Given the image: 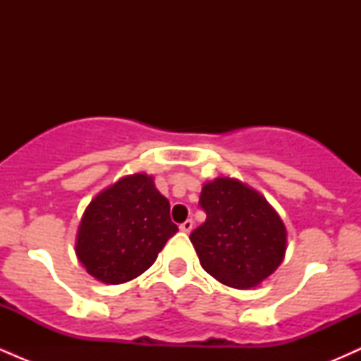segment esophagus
I'll list each match as a JSON object with an SVG mask.
<instances>
[{"mask_svg": "<svg viewBox=\"0 0 361 361\" xmlns=\"http://www.w3.org/2000/svg\"><path fill=\"white\" fill-rule=\"evenodd\" d=\"M180 229L183 231V233H190V231L193 229V222H192V221H185V222L180 226Z\"/></svg>", "mask_w": 361, "mask_h": 361, "instance_id": "34e87169", "label": "esophagus"}]
</instances>
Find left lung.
<instances>
[{
    "label": "left lung",
    "mask_w": 361,
    "mask_h": 361,
    "mask_svg": "<svg viewBox=\"0 0 361 361\" xmlns=\"http://www.w3.org/2000/svg\"><path fill=\"white\" fill-rule=\"evenodd\" d=\"M207 221L190 234L202 268L227 287H258L280 267L287 227L263 195L243 181L219 176L202 186Z\"/></svg>",
    "instance_id": "obj_1"
}]
</instances>
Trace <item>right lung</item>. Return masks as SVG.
Instances as JSON below:
<instances>
[{"instance_id": "obj_1", "label": "right lung", "mask_w": 361, "mask_h": 361, "mask_svg": "<svg viewBox=\"0 0 361 361\" xmlns=\"http://www.w3.org/2000/svg\"><path fill=\"white\" fill-rule=\"evenodd\" d=\"M178 233L169 202L146 173L122 176L102 190L78 226V259L93 279L118 285L137 279Z\"/></svg>"}]
</instances>
